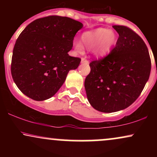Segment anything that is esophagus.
Instances as JSON below:
<instances>
[{"label": "esophagus", "instance_id": "34e87169", "mask_svg": "<svg viewBox=\"0 0 157 157\" xmlns=\"http://www.w3.org/2000/svg\"><path fill=\"white\" fill-rule=\"evenodd\" d=\"M81 63H82L88 64V63H89V61H88L87 60H86V59H85V58H82V59H81Z\"/></svg>", "mask_w": 157, "mask_h": 157}]
</instances>
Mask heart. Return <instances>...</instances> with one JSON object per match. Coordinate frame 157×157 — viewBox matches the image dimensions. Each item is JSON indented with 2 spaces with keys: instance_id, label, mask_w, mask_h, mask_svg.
<instances>
[{
  "instance_id": "b5f03b06",
  "label": "heart",
  "mask_w": 157,
  "mask_h": 157,
  "mask_svg": "<svg viewBox=\"0 0 157 157\" xmlns=\"http://www.w3.org/2000/svg\"><path fill=\"white\" fill-rule=\"evenodd\" d=\"M117 34L112 29L98 28L86 32L82 35V43L86 48L91 50L97 58H104L109 55L117 43ZM75 50L82 53L84 47L82 44L77 41L74 44Z\"/></svg>"
}]
</instances>
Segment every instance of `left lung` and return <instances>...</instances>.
I'll list each match as a JSON object with an SVG mask.
<instances>
[{
  "label": "left lung",
  "instance_id": "1",
  "mask_svg": "<svg viewBox=\"0 0 157 157\" xmlns=\"http://www.w3.org/2000/svg\"><path fill=\"white\" fill-rule=\"evenodd\" d=\"M112 27L119 35L116 46L105 58L89 64L91 71L84 83L89 103L104 113L131 105L145 87L151 68L143 40L128 27Z\"/></svg>",
  "mask_w": 157,
  "mask_h": 157
}]
</instances>
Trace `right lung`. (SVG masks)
<instances>
[{"instance_id":"add662e5","label":"right lung","mask_w":157,"mask_h":157,"mask_svg":"<svg viewBox=\"0 0 157 157\" xmlns=\"http://www.w3.org/2000/svg\"><path fill=\"white\" fill-rule=\"evenodd\" d=\"M83 26L67 17L48 16L34 21L16 40L11 72L21 92L36 101L53 97L70 70L81 60L69 56L75 35Z\"/></svg>"}]
</instances>
